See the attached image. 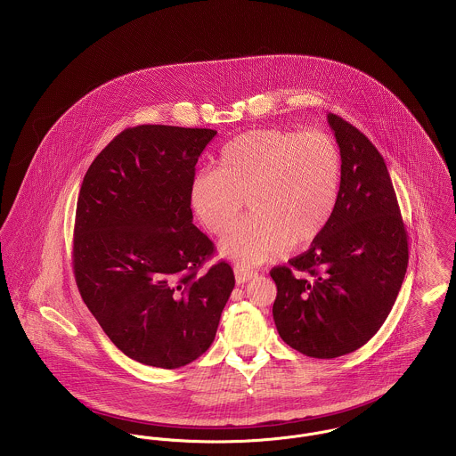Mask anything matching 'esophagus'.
Masks as SVG:
<instances>
[{
  "label": "esophagus",
  "instance_id": "1",
  "mask_svg": "<svg viewBox=\"0 0 456 456\" xmlns=\"http://www.w3.org/2000/svg\"><path fill=\"white\" fill-rule=\"evenodd\" d=\"M234 275H236V282L238 284H244L248 282L249 279H253L256 275V272L249 270V268L242 267V265H236L234 267Z\"/></svg>",
  "mask_w": 456,
  "mask_h": 456
}]
</instances>
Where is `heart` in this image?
Instances as JSON below:
<instances>
[{
    "instance_id": "b5f03b06",
    "label": "heart",
    "mask_w": 456,
    "mask_h": 456,
    "mask_svg": "<svg viewBox=\"0 0 456 456\" xmlns=\"http://www.w3.org/2000/svg\"><path fill=\"white\" fill-rule=\"evenodd\" d=\"M341 177V151L327 133L256 129L224 146L218 168L196 174L191 205L220 236L246 198L251 215L220 242V253L240 265H260L321 234L338 205Z\"/></svg>"
}]
</instances>
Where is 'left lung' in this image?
Returning a JSON list of instances; mask_svg holds the SVG:
<instances>
[{
	"label": "left lung",
	"instance_id": "8db88e82",
	"mask_svg": "<svg viewBox=\"0 0 456 456\" xmlns=\"http://www.w3.org/2000/svg\"><path fill=\"white\" fill-rule=\"evenodd\" d=\"M327 120L343 160L338 205L308 251L270 270L279 336L312 358L362 348L387 319L408 267V236L384 159L354 126L334 113Z\"/></svg>",
	"mask_w": 456,
	"mask_h": 456
}]
</instances>
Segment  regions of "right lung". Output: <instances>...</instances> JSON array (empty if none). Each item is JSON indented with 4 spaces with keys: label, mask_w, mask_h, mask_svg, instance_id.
Instances as JSON below:
<instances>
[{
    "label": "right lung",
    "mask_w": 456,
    "mask_h": 456,
    "mask_svg": "<svg viewBox=\"0 0 456 456\" xmlns=\"http://www.w3.org/2000/svg\"><path fill=\"white\" fill-rule=\"evenodd\" d=\"M214 129L137 126L87 168L72 265L110 341L139 363L179 369L212 346L234 272L194 224L191 186Z\"/></svg>",
    "instance_id": "1"
}]
</instances>
